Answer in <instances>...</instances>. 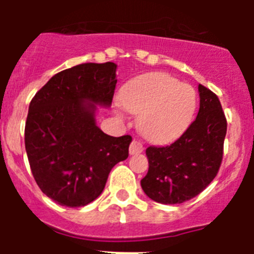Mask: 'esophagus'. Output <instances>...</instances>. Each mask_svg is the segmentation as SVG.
<instances>
[{
    "mask_svg": "<svg viewBox=\"0 0 254 254\" xmlns=\"http://www.w3.org/2000/svg\"><path fill=\"white\" fill-rule=\"evenodd\" d=\"M142 150H143L142 145H141V143L136 140L132 141L131 145H129V154L131 155L140 154V152H142Z\"/></svg>",
    "mask_w": 254,
    "mask_h": 254,
    "instance_id": "esophagus-1",
    "label": "esophagus"
}]
</instances>
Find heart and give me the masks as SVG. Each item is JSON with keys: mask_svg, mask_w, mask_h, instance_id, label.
Masks as SVG:
<instances>
[{"mask_svg": "<svg viewBox=\"0 0 254 254\" xmlns=\"http://www.w3.org/2000/svg\"><path fill=\"white\" fill-rule=\"evenodd\" d=\"M121 104L140 114L141 133L156 143L176 140L188 128L196 111V93L163 72L143 73L123 86Z\"/></svg>", "mask_w": 254, "mask_h": 254, "instance_id": "obj_1", "label": "heart"}]
</instances>
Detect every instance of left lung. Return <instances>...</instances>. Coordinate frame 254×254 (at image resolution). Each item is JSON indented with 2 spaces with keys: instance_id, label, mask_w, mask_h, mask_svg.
Segmentation results:
<instances>
[{
  "instance_id": "left-lung-1",
  "label": "left lung",
  "mask_w": 254,
  "mask_h": 254,
  "mask_svg": "<svg viewBox=\"0 0 254 254\" xmlns=\"http://www.w3.org/2000/svg\"><path fill=\"white\" fill-rule=\"evenodd\" d=\"M199 111L187 131L168 146L146 149L149 172L141 187L164 205L186 202L199 194L219 172L223 160L226 120L220 100L198 85Z\"/></svg>"
}]
</instances>
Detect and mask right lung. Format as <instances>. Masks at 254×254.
<instances>
[{
	"label": "right lung",
	"instance_id": "add662e5",
	"mask_svg": "<svg viewBox=\"0 0 254 254\" xmlns=\"http://www.w3.org/2000/svg\"><path fill=\"white\" fill-rule=\"evenodd\" d=\"M117 64H82L61 71L29 105L25 149L37 185L56 203L81 207L100 196L112 168L128 158L132 137H113L96 126L109 108Z\"/></svg>",
	"mask_w": 254,
	"mask_h": 254
}]
</instances>
